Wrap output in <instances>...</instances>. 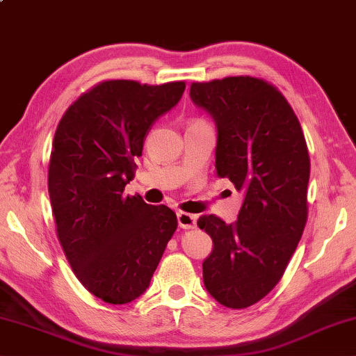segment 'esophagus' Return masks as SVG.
I'll list each match as a JSON object with an SVG mask.
<instances>
[{"instance_id": "34e87169", "label": "esophagus", "mask_w": 356, "mask_h": 356, "mask_svg": "<svg viewBox=\"0 0 356 356\" xmlns=\"http://www.w3.org/2000/svg\"><path fill=\"white\" fill-rule=\"evenodd\" d=\"M177 217H178V225L179 227H183V229H193V227L197 226V217L192 216V213L179 211L177 213Z\"/></svg>"}]
</instances>
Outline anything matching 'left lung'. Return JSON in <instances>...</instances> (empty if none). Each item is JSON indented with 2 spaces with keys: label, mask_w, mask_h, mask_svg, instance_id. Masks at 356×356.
Wrapping results in <instances>:
<instances>
[{
  "label": "left lung",
  "mask_w": 356,
  "mask_h": 356,
  "mask_svg": "<svg viewBox=\"0 0 356 356\" xmlns=\"http://www.w3.org/2000/svg\"><path fill=\"white\" fill-rule=\"evenodd\" d=\"M193 104L216 120V169L245 195L237 221L198 218L213 241L203 261L206 290L246 308L282 279L308 217L310 156L291 105L264 79L237 76L191 85Z\"/></svg>",
  "instance_id": "8db88e82"
}]
</instances>
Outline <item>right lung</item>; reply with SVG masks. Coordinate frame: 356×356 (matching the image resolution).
<instances>
[{
    "label": "right lung",
    "mask_w": 356,
    "mask_h": 356,
    "mask_svg": "<svg viewBox=\"0 0 356 356\" xmlns=\"http://www.w3.org/2000/svg\"><path fill=\"white\" fill-rule=\"evenodd\" d=\"M184 82L105 80L60 119L48 191L60 245L76 277L104 302L129 304L150 285L177 213L124 197L147 133L178 104Z\"/></svg>",
    "instance_id": "right-lung-1"
}]
</instances>
